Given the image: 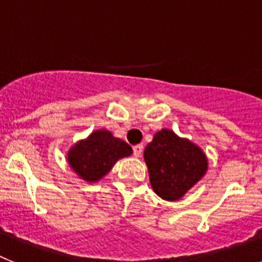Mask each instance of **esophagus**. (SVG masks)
Listing matches in <instances>:
<instances>
[{"label":"esophagus","instance_id":"esophagus-1","mask_svg":"<svg viewBox=\"0 0 262 262\" xmlns=\"http://www.w3.org/2000/svg\"><path fill=\"white\" fill-rule=\"evenodd\" d=\"M133 151H134V156H136V157L142 156V154H143V145L142 144L135 145V147L133 148Z\"/></svg>","mask_w":262,"mask_h":262}]
</instances>
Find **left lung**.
<instances>
[{
  "mask_svg": "<svg viewBox=\"0 0 262 262\" xmlns=\"http://www.w3.org/2000/svg\"><path fill=\"white\" fill-rule=\"evenodd\" d=\"M144 160L155 193L165 201H178L206 174L209 161L205 152L172 129L155 134L145 147Z\"/></svg>",
  "mask_w": 262,
  "mask_h": 262,
  "instance_id": "obj_1",
  "label": "left lung"
}]
</instances>
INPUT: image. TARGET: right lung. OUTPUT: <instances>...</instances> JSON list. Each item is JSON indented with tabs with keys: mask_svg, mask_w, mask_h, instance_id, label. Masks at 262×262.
<instances>
[{
	"mask_svg": "<svg viewBox=\"0 0 262 262\" xmlns=\"http://www.w3.org/2000/svg\"><path fill=\"white\" fill-rule=\"evenodd\" d=\"M133 148L107 129H97L81 139L68 151L72 170L86 182H97L110 172L119 159L129 156Z\"/></svg>",
	"mask_w": 262,
	"mask_h": 262,
	"instance_id": "right-lung-1",
	"label": "right lung"
}]
</instances>
